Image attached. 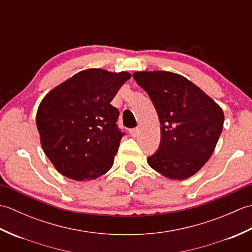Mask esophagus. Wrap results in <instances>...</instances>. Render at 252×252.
Returning a JSON list of instances; mask_svg holds the SVG:
<instances>
[{
  "label": "esophagus",
  "mask_w": 252,
  "mask_h": 252,
  "mask_svg": "<svg viewBox=\"0 0 252 252\" xmlns=\"http://www.w3.org/2000/svg\"><path fill=\"white\" fill-rule=\"evenodd\" d=\"M140 127H135V129H132V130H130V134L133 136V137H135V136H137L138 134H140Z\"/></svg>",
  "instance_id": "1"
}]
</instances>
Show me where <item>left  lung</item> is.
Listing matches in <instances>:
<instances>
[{"instance_id":"8db88e82","label":"left lung","mask_w":252,"mask_h":252,"mask_svg":"<svg viewBox=\"0 0 252 252\" xmlns=\"http://www.w3.org/2000/svg\"><path fill=\"white\" fill-rule=\"evenodd\" d=\"M133 78L151 97L161 125L160 146L148 164L171 180L190 178L215 152L223 130L222 108L181 74L137 71Z\"/></svg>"}]
</instances>
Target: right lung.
<instances>
[{"instance_id": "1", "label": "right lung", "mask_w": 252, "mask_h": 252, "mask_svg": "<svg viewBox=\"0 0 252 252\" xmlns=\"http://www.w3.org/2000/svg\"><path fill=\"white\" fill-rule=\"evenodd\" d=\"M126 71L91 68L80 71L47 93L36 111V127L45 155L61 174L91 181L114 164L123 133L119 111L110 104Z\"/></svg>"}]
</instances>
